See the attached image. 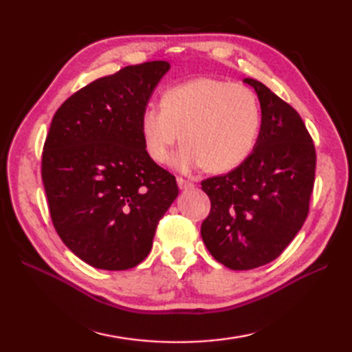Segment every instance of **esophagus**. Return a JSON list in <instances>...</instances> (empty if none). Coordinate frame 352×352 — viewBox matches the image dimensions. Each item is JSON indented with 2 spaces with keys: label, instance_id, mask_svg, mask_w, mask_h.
Masks as SVG:
<instances>
[{
  "label": "esophagus",
  "instance_id": "obj_1",
  "mask_svg": "<svg viewBox=\"0 0 352 352\" xmlns=\"http://www.w3.org/2000/svg\"><path fill=\"white\" fill-rule=\"evenodd\" d=\"M177 183H178V188H180V189H192L193 186H195L192 182L186 180V178H182V177L177 178Z\"/></svg>",
  "mask_w": 352,
  "mask_h": 352
}]
</instances>
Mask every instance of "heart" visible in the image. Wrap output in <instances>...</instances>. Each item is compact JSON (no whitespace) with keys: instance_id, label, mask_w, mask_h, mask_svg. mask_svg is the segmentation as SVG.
I'll list each match as a JSON object with an SVG mask.
<instances>
[{"instance_id":"heart-1","label":"heart","mask_w":352,"mask_h":352,"mask_svg":"<svg viewBox=\"0 0 352 352\" xmlns=\"http://www.w3.org/2000/svg\"><path fill=\"white\" fill-rule=\"evenodd\" d=\"M263 125L258 95L243 85L219 78H193L162 95L160 107L149 104L139 118L140 138L155 163L172 159L182 170L203 168L223 174L241 166L257 146Z\"/></svg>"}]
</instances>
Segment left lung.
Here are the masks:
<instances>
[{"label": "left lung", "mask_w": 352, "mask_h": 352, "mask_svg": "<svg viewBox=\"0 0 352 352\" xmlns=\"http://www.w3.org/2000/svg\"><path fill=\"white\" fill-rule=\"evenodd\" d=\"M263 110L257 146L226 175L201 182L210 213L201 236L212 256L233 271L275 260L307 219L315 184L316 151L298 111L257 80Z\"/></svg>", "instance_id": "obj_1"}]
</instances>
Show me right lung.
<instances>
[{
    "mask_svg": "<svg viewBox=\"0 0 352 352\" xmlns=\"http://www.w3.org/2000/svg\"><path fill=\"white\" fill-rule=\"evenodd\" d=\"M170 68L125 66L71 95L51 121L42 153L50 214L63 243L106 271L138 266L178 195L175 177L144 148L139 118Z\"/></svg>",
    "mask_w": 352,
    "mask_h": 352,
    "instance_id": "add662e5",
    "label": "right lung"
}]
</instances>
